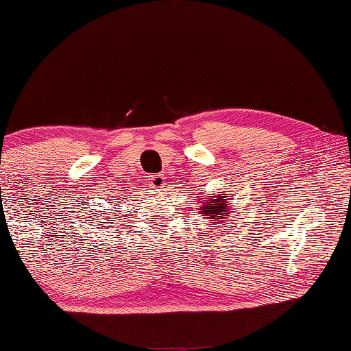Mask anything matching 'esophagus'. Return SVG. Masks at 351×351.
<instances>
[{"instance_id":"1","label":"esophagus","mask_w":351,"mask_h":351,"mask_svg":"<svg viewBox=\"0 0 351 351\" xmlns=\"http://www.w3.org/2000/svg\"><path fill=\"white\" fill-rule=\"evenodd\" d=\"M148 186H152L154 189H162L165 186V176L154 173L148 176Z\"/></svg>"}]
</instances>
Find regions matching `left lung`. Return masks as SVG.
<instances>
[{"mask_svg":"<svg viewBox=\"0 0 351 351\" xmlns=\"http://www.w3.org/2000/svg\"><path fill=\"white\" fill-rule=\"evenodd\" d=\"M226 209H229V207L226 206V198L218 197L215 199L207 201V203L204 204V209H201V210H203V213H206V218L213 219V221H215V219L226 218V212H228Z\"/></svg>","mask_w":351,"mask_h":351,"instance_id":"obj_1","label":"left lung"}]
</instances>
